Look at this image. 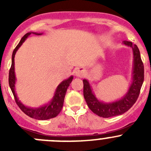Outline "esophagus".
<instances>
[{"label": "esophagus", "mask_w": 151, "mask_h": 151, "mask_svg": "<svg viewBox=\"0 0 151 151\" xmlns=\"http://www.w3.org/2000/svg\"><path fill=\"white\" fill-rule=\"evenodd\" d=\"M74 73H75V75L77 76V77H83L85 74V70L84 68L80 67V68H75Z\"/></svg>", "instance_id": "34e87169"}]
</instances>
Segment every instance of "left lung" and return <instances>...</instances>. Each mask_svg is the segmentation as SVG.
Wrapping results in <instances>:
<instances>
[{
    "instance_id": "obj_1",
    "label": "left lung",
    "mask_w": 151,
    "mask_h": 151,
    "mask_svg": "<svg viewBox=\"0 0 151 151\" xmlns=\"http://www.w3.org/2000/svg\"><path fill=\"white\" fill-rule=\"evenodd\" d=\"M123 43L132 49L134 60L132 84L121 99L108 103L100 101L96 96L88 80L86 79L83 80L84 85L83 95L88 107L93 113L102 118H110L122 115L129 110L137 100L144 81V66L137 46L128 41H123Z\"/></svg>"
}]
</instances>
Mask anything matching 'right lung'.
I'll return each instance as SVG.
<instances>
[{"label": "right lung", "mask_w": 151, "mask_h": 151, "mask_svg": "<svg viewBox=\"0 0 151 151\" xmlns=\"http://www.w3.org/2000/svg\"><path fill=\"white\" fill-rule=\"evenodd\" d=\"M31 33L36 35H42V33H34V32H29L26 33L23 37L19 41V44L17 46L15 47L13 53H12V66L9 70V87L12 91L14 96L15 101H16L17 104L18 105L21 110L28 115L29 117L32 118H34L36 120H48L50 118H53L57 116L60 112L61 111L62 108H63V101H64L65 95L67 91V88L70 85V83H71L73 80V76L68 77L66 80H63L61 83L58 85L57 88H56L55 91L54 96H53L52 99L51 101H49L46 104L41 106L39 107H30V106H27L24 105L19 100V98L17 97V95L15 91V83H16V76H15L14 72V56L16 54L17 51L18 49L21 47L24 42L26 40L27 38L30 36Z\"/></svg>", "instance_id": "obj_1"}]
</instances>
